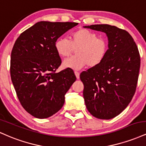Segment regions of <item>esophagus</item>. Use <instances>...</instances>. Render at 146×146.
<instances>
[{
	"label": "esophagus",
	"instance_id": "1",
	"mask_svg": "<svg viewBox=\"0 0 146 146\" xmlns=\"http://www.w3.org/2000/svg\"><path fill=\"white\" fill-rule=\"evenodd\" d=\"M74 73H75V76H76L77 79L80 78V73H79V72H78V71H75Z\"/></svg>",
	"mask_w": 146,
	"mask_h": 146
}]
</instances>
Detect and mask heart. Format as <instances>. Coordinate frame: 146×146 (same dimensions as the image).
<instances>
[{"mask_svg":"<svg viewBox=\"0 0 146 146\" xmlns=\"http://www.w3.org/2000/svg\"><path fill=\"white\" fill-rule=\"evenodd\" d=\"M55 48L58 55L62 58L68 57L75 52L76 56L65 60L62 67L73 70H80L86 66L95 67L103 61L108 49V41L86 29H80L71 33L69 40L60 38L55 42Z\"/></svg>","mask_w":146,"mask_h":146,"instance_id":"b5f03b06","label":"heart"}]
</instances>
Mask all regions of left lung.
Segmentation results:
<instances>
[{
    "instance_id": "8db88e82",
    "label": "left lung",
    "mask_w": 146,
    "mask_h": 146,
    "mask_svg": "<svg viewBox=\"0 0 146 146\" xmlns=\"http://www.w3.org/2000/svg\"><path fill=\"white\" fill-rule=\"evenodd\" d=\"M106 33L108 49L103 61L80 75L87 110L93 116L110 119L128 106L135 95L140 56L130 33L109 25L84 26Z\"/></svg>"
}]
</instances>
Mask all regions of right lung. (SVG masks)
I'll return each instance as SVG.
<instances>
[{
  "instance_id": "1",
  "label": "right lung",
  "mask_w": 146,
  "mask_h": 146,
  "mask_svg": "<svg viewBox=\"0 0 146 146\" xmlns=\"http://www.w3.org/2000/svg\"><path fill=\"white\" fill-rule=\"evenodd\" d=\"M77 23L40 21L22 33L12 48L10 73L18 98L30 115L52 116L64 103V95L76 80L71 68L56 73L61 59L55 42Z\"/></svg>"
}]
</instances>
